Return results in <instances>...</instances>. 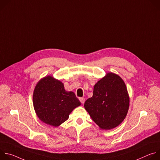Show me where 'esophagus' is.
Returning a JSON list of instances; mask_svg holds the SVG:
<instances>
[{
    "label": "esophagus",
    "instance_id": "1",
    "mask_svg": "<svg viewBox=\"0 0 160 160\" xmlns=\"http://www.w3.org/2000/svg\"><path fill=\"white\" fill-rule=\"evenodd\" d=\"M79 100H80V102H82V104H83V103L85 102V99H84L83 98H80L79 99Z\"/></svg>",
    "mask_w": 160,
    "mask_h": 160
}]
</instances>
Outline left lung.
Instances as JSON below:
<instances>
[{
	"instance_id": "left-lung-1",
	"label": "left lung",
	"mask_w": 160,
	"mask_h": 160,
	"mask_svg": "<svg viewBox=\"0 0 160 160\" xmlns=\"http://www.w3.org/2000/svg\"><path fill=\"white\" fill-rule=\"evenodd\" d=\"M129 96L125 82L117 74L108 73L94 85L93 96L84 104L92 120L103 130L118 126L129 108Z\"/></svg>"
}]
</instances>
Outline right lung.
<instances>
[{"mask_svg": "<svg viewBox=\"0 0 160 160\" xmlns=\"http://www.w3.org/2000/svg\"><path fill=\"white\" fill-rule=\"evenodd\" d=\"M33 104L38 118L54 127L66 121L72 111L81 104L74 92H67L63 83L51 76L42 78L36 85Z\"/></svg>", "mask_w": 160, "mask_h": 160, "instance_id": "obj_1", "label": "right lung"}]
</instances>
